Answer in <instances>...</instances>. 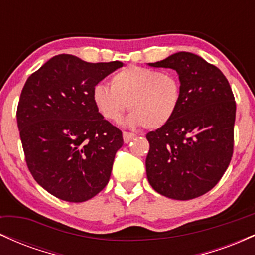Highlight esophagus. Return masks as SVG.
Instances as JSON below:
<instances>
[{
  "label": "esophagus",
  "instance_id": "esophagus-1",
  "mask_svg": "<svg viewBox=\"0 0 255 255\" xmlns=\"http://www.w3.org/2000/svg\"><path fill=\"white\" fill-rule=\"evenodd\" d=\"M134 137H135V134L128 133V131H124V141L126 142V144L130 142Z\"/></svg>",
  "mask_w": 255,
  "mask_h": 255
}]
</instances>
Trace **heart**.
Wrapping results in <instances>:
<instances>
[{
    "label": "heart",
    "mask_w": 255,
    "mask_h": 255,
    "mask_svg": "<svg viewBox=\"0 0 255 255\" xmlns=\"http://www.w3.org/2000/svg\"><path fill=\"white\" fill-rule=\"evenodd\" d=\"M92 101L104 119L118 121L127 109L126 125L157 129L174 118L181 102V83L172 73L130 66L113 75L110 87L98 84Z\"/></svg>",
    "instance_id": "heart-1"
}]
</instances>
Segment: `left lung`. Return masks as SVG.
Here are the masks:
<instances>
[{
	"label": "left lung",
	"mask_w": 255,
	"mask_h": 255,
	"mask_svg": "<svg viewBox=\"0 0 255 255\" xmlns=\"http://www.w3.org/2000/svg\"><path fill=\"white\" fill-rule=\"evenodd\" d=\"M148 66L176 71L181 102L168 124L146 135L147 180L166 198L191 200L211 191L229 166L235 98L223 73L192 52H176Z\"/></svg>",
	"instance_id": "1"
}]
</instances>
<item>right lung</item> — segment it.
<instances>
[{
	"instance_id": "1",
	"label": "right lung",
	"mask_w": 255,
	"mask_h": 255,
	"mask_svg": "<svg viewBox=\"0 0 255 255\" xmlns=\"http://www.w3.org/2000/svg\"><path fill=\"white\" fill-rule=\"evenodd\" d=\"M122 66L61 54L26 80L16 111L26 163L38 184L61 200L83 203L109 182L124 137L98 113L92 90Z\"/></svg>"
}]
</instances>
